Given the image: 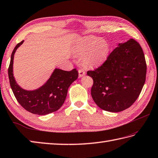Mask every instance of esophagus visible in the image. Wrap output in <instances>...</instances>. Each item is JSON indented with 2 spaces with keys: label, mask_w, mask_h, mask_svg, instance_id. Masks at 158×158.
I'll return each instance as SVG.
<instances>
[{
  "label": "esophagus",
  "mask_w": 158,
  "mask_h": 158,
  "mask_svg": "<svg viewBox=\"0 0 158 158\" xmlns=\"http://www.w3.org/2000/svg\"><path fill=\"white\" fill-rule=\"evenodd\" d=\"M78 72H79V77H82L85 75V72L83 69H79L78 70Z\"/></svg>",
  "instance_id": "34e87169"
}]
</instances>
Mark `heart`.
<instances>
[{"instance_id":"1","label":"heart","mask_w":158,"mask_h":158,"mask_svg":"<svg viewBox=\"0 0 158 158\" xmlns=\"http://www.w3.org/2000/svg\"><path fill=\"white\" fill-rule=\"evenodd\" d=\"M77 51L83 55V61L91 66H100L107 60L110 53V45L107 40L94 35L81 39L77 45Z\"/></svg>"}]
</instances>
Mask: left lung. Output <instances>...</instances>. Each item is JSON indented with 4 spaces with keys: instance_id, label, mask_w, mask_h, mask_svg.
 Returning <instances> with one entry per match:
<instances>
[{
    "instance_id": "8db88e82",
    "label": "left lung",
    "mask_w": 158,
    "mask_h": 158,
    "mask_svg": "<svg viewBox=\"0 0 158 158\" xmlns=\"http://www.w3.org/2000/svg\"><path fill=\"white\" fill-rule=\"evenodd\" d=\"M143 49L134 39L119 43L101 66L88 71L93 79L91 95L101 109L119 112L136 101L146 79Z\"/></svg>"
}]
</instances>
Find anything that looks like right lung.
Masks as SVG:
<instances>
[{
	"mask_svg": "<svg viewBox=\"0 0 158 158\" xmlns=\"http://www.w3.org/2000/svg\"><path fill=\"white\" fill-rule=\"evenodd\" d=\"M24 40L15 46L11 53L8 69L9 83L18 103L28 112L38 115H46L58 110L66 100L70 85L78 78L76 69L65 71L55 69L44 85L33 90H27L18 84L13 72L14 58L18 48Z\"/></svg>",
	"mask_w": 158,
	"mask_h": 158,
	"instance_id": "obj_1",
	"label": "right lung"
}]
</instances>
